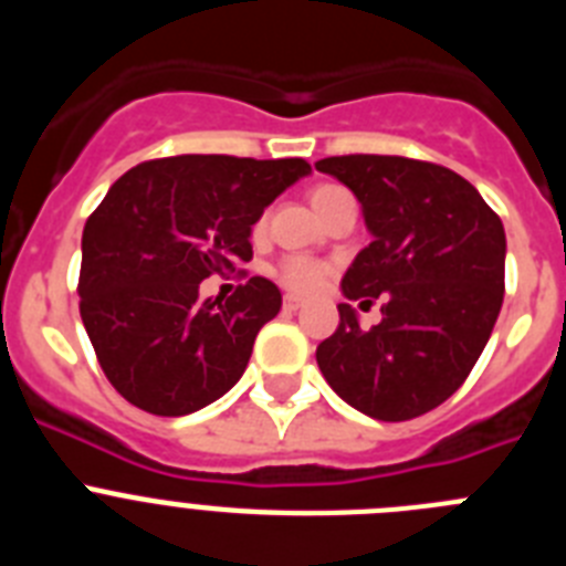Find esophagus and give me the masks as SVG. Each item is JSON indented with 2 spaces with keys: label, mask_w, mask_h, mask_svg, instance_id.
<instances>
[{
  "label": "esophagus",
  "mask_w": 566,
  "mask_h": 566,
  "mask_svg": "<svg viewBox=\"0 0 566 566\" xmlns=\"http://www.w3.org/2000/svg\"><path fill=\"white\" fill-rule=\"evenodd\" d=\"M300 306H303V300H300L297 294H286V297H283V308H286V312H297Z\"/></svg>",
  "instance_id": "esophagus-1"
}]
</instances>
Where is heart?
I'll use <instances>...</instances> for the list:
<instances>
[{"label":"heart","mask_w":566,"mask_h":566,"mask_svg":"<svg viewBox=\"0 0 566 566\" xmlns=\"http://www.w3.org/2000/svg\"><path fill=\"white\" fill-rule=\"evenodd\" d=\"M337 192H345V189L339 187H317L312 192V207L319 209L323 203L328 201V198H334ZM263 227V223H260ZM277 280L283 283V286L289 289V292H297V294H312L317 292L319 286H323V280H326L328 274V266L326 263H319V260L314 258H303V254H289V258L280 260L277 266Z\"/></svg>","instance_id":"b5f03b06"}]
</instances>
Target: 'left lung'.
I'll return each instance as SVG.
<instances>
[{
  "mask_svg": "<svg viewBox=\"0 0 566 566\" xmlns=\"http://www.w3.org/2000/svg\"><path fill=\"white\" fill-rule=\"evenodd\" d=\"M314 167L357 195L371 243L354 258L343 294L382 323L339 326L317 345L326 382L365 417L405 422L457 391L496 326L504 297V227L453 169L399 155H334Z\"/></svg>",
  "mask_w": 566,
  "mask_h": 566,
  "instance_id": "left-lung-1",
  "label": "left lung"
}]
</instances>
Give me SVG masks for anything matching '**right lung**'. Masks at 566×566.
<instances>
[{
  "instance_id": "add662e5",
  "label": "right lung",
  "mask_w": 566,
  "mask_h": 566,
  "mask_svg": "<svg viewBox=\"0 0 566 566\" xmlns=\"http://www.w3.org/2000/svg\"><path fill=\"white\" fill-rule=\"evenodd\" d=\"M312 172L303 158L175 155L109 187L82 234L78 308L104 374L155 417L201 411L243 377L254 337L280 312V289L249 277L232 297L201 280L252 260V227Z\"/></svg>"
}]
</instances>
